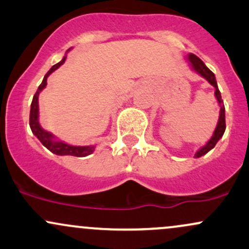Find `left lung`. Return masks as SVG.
<instances>
[{
    "label": "left lung",
    "mask_w": 249,
    "mask_h": 249,
    "mask_svg": "<svg viewBox=\"0 0 249 249\" xmlns=\"http://www.w3.org/2000/svg\"><path fill=\"white\" fill-rule=\"evenodd\" d=\"M188 58H189V61L191 62V66H193L194 70H195L196 72L200 73L203 78H206L207 80H208V83L210 85H213V86L215 87V97H216L218 105H220V118H218L216 129H215L214 135H213V137L210 138V141L208 142V143H207L203 147H201V149L195 154V157L198 158V157H201V156L206 155L207 152H209L213 147L216 145L218 139L222 137L223 133H225V130H226L225 105H223V100H222V98H221L220 91H218L217 83H216V79H215L214 73H213L212 71H210L209 68L204 65V62L202 61L198 56H196L195 54H189V56H188Z\"/></svg>",
    "instance_id": "1"
}]
</instances>
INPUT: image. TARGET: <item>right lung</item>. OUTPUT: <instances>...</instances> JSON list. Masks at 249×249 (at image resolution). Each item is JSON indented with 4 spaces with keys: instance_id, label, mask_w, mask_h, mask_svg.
Returning a JSON list of instances; mask_svg holds the SVG:
<instances>
[{
    "instance_id": "right-lung-1",
    "label": "right lung",
    "mask_w": 249,
    "mask_h": 249,
    "mask_svg": "<svg viewBox=\"0 0 249 249\" xmlns=\"http://www.w3.org/2000/svg\"><path fill=\"white\" fill-rule=\"evenodd\" d=\"M70 51V49H68ZM66 60V56H64V59L61 61L58 62L56 65H54L51 70L48 71L47 74L45 75L43 78L42 83L37 89L36 93L34 94L33 97V102L31 105V114H29V125H31V129L33 131L35 136H36L37 139L42 143L43 146H46L49 151H52L53 154L59 155V156H75V157H85L87 155H91L92 152L94 151V146L89 145V146H73V145H68V144L64 143V142H55L53 141V136L51 133L47 132L40 126L39 124V102H37V98H39V93L42 91L43 89L47 85V78L48 75L51 74L52 72H54L55 70L61 66L62 64Z\"/></svg>"
}]
</instances>
